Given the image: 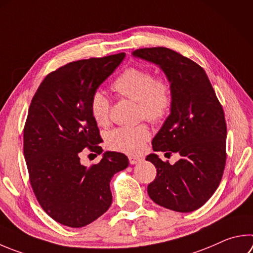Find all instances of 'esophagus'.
Segmentation results:
<instances>
[{
    "label": "esophagus",
    "instance_id": "1",
    "mask_svg": "<svg viewBox=\"0 0 253 253\" xmlns=\"http://www.w3.org/2000/svg\"><path fill=\"white\" fill-rule=\"evenodd\" d=\"M140 158L139 157H136V156H129V163L130 165H136L140 162Z\"/></svg>",
    "mask_w": 253,
    "mask_h": 253
}]
</instances>
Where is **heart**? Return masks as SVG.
Masks as SVG:
<instances>
[{"mask_svg": "<svg viewBox=\"0 0 253 253\" xmlns=\"http://www.w3.org/2000/svg\"><path fill=\"white\" fill-rule=\"evenodd\" d=\"M113 90L122 97L138 104V118L150 123H159L167 117L172 105L171 84L167 77L155 76L149 70L128 67L112 84ZM89 111L98 126H107L111 117V100L103 91L96 90L89 99ZM149 138V129L145 124L136 127H118L106 136L111 149L126 154H138Z\"/></svg>", "mask_w": 253, "mask_h": 253, "instance_id": "b5f03b06", "label": "heart"}]
</instances>
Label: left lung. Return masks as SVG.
I'll use <instances>...</instances> for the list:
<instances>
[{
    "mask_svg": "<svg viewBox=\"0 0 253 253\" xmlns=\"http://www.w3.org/2000/svg\"><path fill=\"white\" fill-rule=\"evenodd\" d=\"M132 54L157 64L170 81V115L151 144L155 151L180 155L173 165L155 154L147 156L157 168L147 191L159 206L191 212L210 199L221 181L227 160L222 106L204 68L196 62L167 47L139 48Z\"/></svg>",
    "mask_w": 253,
    "mask_h": 253,
    "instance_id": "1",
    "label": "left lung"
}]
</instances>
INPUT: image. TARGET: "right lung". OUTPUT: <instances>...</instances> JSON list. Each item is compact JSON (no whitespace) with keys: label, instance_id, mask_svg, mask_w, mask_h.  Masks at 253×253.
I'll use <instances>...</instances> for the list:
<instances>
[{"label":"right lung","instance_id":"1","mask_svg":"<svg viewBox=\"0 0 253 253\" xmlns=\"http://www.w3.org/2000/svg\"><path fill=\"white\" fill-rule=\"evenodd\" d=\"M124 57L118 53L68 63L50 72L32 98L23 131L30 183L45 212L64 226L85 227L106 212L111 179L128 166L126 156L115 151L88 168L80 158L85 148L102 154L89 99Z\"/></svg>","mask_w":253,"mask_h":253}]
</instances>
